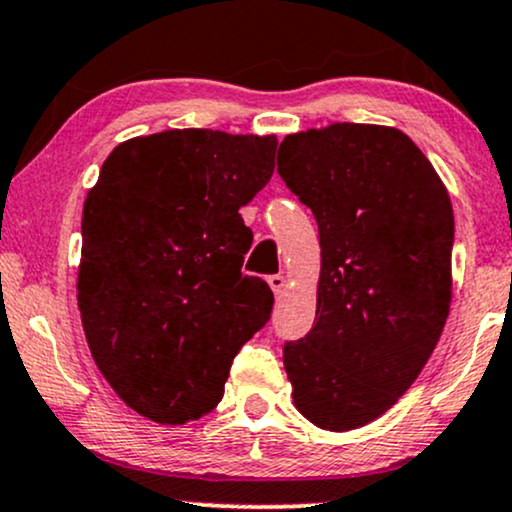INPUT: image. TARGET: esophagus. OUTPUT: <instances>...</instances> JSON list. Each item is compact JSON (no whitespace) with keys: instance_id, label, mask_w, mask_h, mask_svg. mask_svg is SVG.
<instances>
[{"instance_id":"esophagus-1","label":"esophagus","mask_w":512,"mask_h":512,"mask_svg":"<svg viewBox=\"0 0 512 512\" xmlns=\"http://www.w3.org/2000/svg\"><path fill=\"white\" fill-rule=\"evenodd\" d=\"M269 286H272V291H274L276 295H281L283 291H286V276H283V274L269 276Z\"/></svg>"}]
</instances>
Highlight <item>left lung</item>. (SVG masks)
<instances>
[{
	"label": "left lung",
	"mask_w": 512,
	"mask_h": 512,
	"mask_svg": "<svg viewBox=\"0 0 512 512\" xmlns=\"http://www.w3.org/2000/svg\"><path fill=\"white\" fill-rule=\"evenodd\" d=\"M279 174L312 209L317 317L286 343L293 405L329 432L377 420L415 384L453 298V207L403 131L331 123L286 135Z\"/></svg>",
	"instance_id": "obj_1"
}]
</instances>
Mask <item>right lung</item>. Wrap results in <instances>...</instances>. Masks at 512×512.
<instances>
[{
    "mask_svg": "<svg viewBox=\"0 0 512 512\" xmlns=\"http://www.w3.org/2000/svg\"><path fill=\"white\" fill-rule=\"evenodd\" d=\"M276 135L174 128L116 145L83 205L78 310L97 369L128 408L186 424L217 408L274 293L240 272L238 209L274 174Z\"/></svg>",
    "mask_w": 512,
    "mask_h": 512,
    "instance_id": "1",
    "label": "right lung"
}]
</instances>
